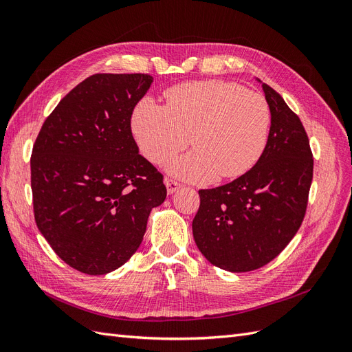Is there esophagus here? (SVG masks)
<instances>
[{
    "label": "esophagus",
    "mask_w": 352,
    "mask_h": 352,
    "mask_svg": "<svg viewBox=\"0 0 352 352\" xmlns=\"http://www.w3.org/2000/svg\"><path fill=\"white\" fill-rule=\"evenodd\" d=\"M166 186H167V192L173 194L180 186H182V184L176 182V180H173V179H166Z\"/></svg>",
    "instance_id": "1"
}]
</instances>
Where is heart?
I'll return each instance as SVG.
<instances>
[{"mask_svg":"<svg viewBox=\"0 0 352 352\" xmlns=\"http://www.w3.org/2000/svg\"><path fill=\"white\" fill-rule=\"evenodd\" d=\"M166 104L144 98L133 110L132 132L141 153L154 164L168 163L173 175L208 182L247 173L269 141L272 110L261 94L223 80L186 82L164 92Z\"/></svg>","mask_w":352,"mask_h":352,"instance_id":"b5f03b06","label":"heart"}]
</instances>
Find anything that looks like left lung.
Masks as SVG:
<instances>
[{
	"label": "left lung",
	"mask_w": 352,
	"mask_h": 352,
	"mask_svg": "<svg viewBox=\"0 0 352 352\" xmlns=\"http://www.w3.org/2000/svg\"><path fill=\"white\" fill-rule=\"evenodd\" d=\"M272 110L269 141L247 173L199 189L194 239L216 267L242 273L269 264L304 220L313 180V153L304 126L280 95L263 83Z\"/></svg>",
	"instance_id": "8db88e82"
}]
</instances>
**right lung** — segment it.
<instances>
[{"instance_id":"1","label":"right lung","mask_w":352,"mask_h":352,"mask_svg":"<svg viewBox=\"0 0 352 352\" xmlns=\"http://www.w3.org/2000/svg\"><path fill=\"white\" fill-rule=\"evenodd\" d=\"M144 73H97L47 117L30 157L39 232L87 274L119 269L140 248L148 216L163 204L164 177L140 154L131 119L150 89Z\"/></svg>"}]
</instances>
